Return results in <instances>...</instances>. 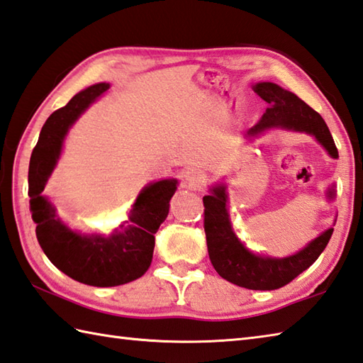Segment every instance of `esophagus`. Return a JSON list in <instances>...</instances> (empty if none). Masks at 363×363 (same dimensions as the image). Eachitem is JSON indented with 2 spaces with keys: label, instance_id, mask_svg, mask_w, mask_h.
Here are the masks:
<instances>
[{
  "label": "esophagus",
  "instance_id": "1",
  "mask_svg": "<svg viewBox=\"0 0 363 363\" xmlns=\"http://www.w3.org/2000/svg\"><path fill=\"white\" fill-rule=\"evenodd\" d=\"M206 182V176L200 172V169H189V172H186V174H184V184L189 189H194V190H198L201 189L204 186Z\"/></svg>",
  "mask_w": 363,
  "mask_h": 363
}]
</instances>
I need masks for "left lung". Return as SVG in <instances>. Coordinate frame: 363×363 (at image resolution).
Returning <instances> with one entry per match:
<instances>
[{"label": "left lung", "mask_w": 363, "mask_h": 363, "mask_svg": "<svg viewBox=\"0 0 363 363\" xmlns=\"http://www.w3.org/2000/svg\"><path fill=\"white\" fill-rule=\"evenodd\" d=\"M253 91L269 106L259 123L247 132L245 138H255L266 130L281 127V129L313 135L330 157H338L328 124L318 111L305 104L294 92L283 89L271 82L257 83ZM209 190L211 194L203 196L204 233L209 258L218 275L234 285L255 291L279 289L307 271L329 244L333 233L332 226L291 257L274 258L253 253L240 242L233 230L225 184H217ZM325 196L330 201L335 198V186L325 191Z\"/></svg>", "instance_id": "1"}]
</instances>
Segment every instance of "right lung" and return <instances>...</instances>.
<instances>
[{
    "instance_id": "right-lung-1",
    "label": "right lung",
    "mask_w": 363,
    "mask_h": 363,
    "mask_svg": "<svg viewBox=\"0 0 363 363\" xmlns=\"http://www.w3.org/2000/svg\"><path fill=\"white\" fill-rule=\"evenodd\" d=\"M108 89L110 83L92 84L52 113L42 127L28 169L30 211L42 250L70 279L101 288L124 285L147 271L154 234L167 218L169 200L177 189V179L147 184L135 200L129 220L110 234H82L56 216V208L42 191L60 160L64 138L82 113Z\"/></svg>"
}]
</instances>
